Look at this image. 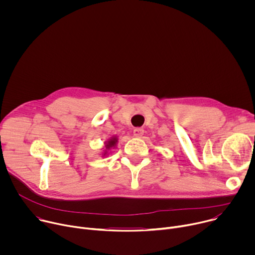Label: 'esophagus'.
Masks as SVG:
<instances>
[{
	"label": "esophagus",
	"instance_id": "1",
	"mask_svg": "<svg viewBox=\"0 0 255 255\" xmlns=\"http://www.w3.org/2000/svg\"><path fill=\"white\" fill-rule=\"evenodd\" d=\"M143 133H144V130L142 128H135L133 130V135L135 137H141L143 135Z\"/></svg>",
	"mask_w": 255,
	"mask_h": 255
}]
</instances>
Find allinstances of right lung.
<instances>
[{"instance_id":"right-lung-1","label":"right lung","mask_w":255,"mask_h":255,"mask_svg":"<svg viewBox=\"0 0 255 255\" xmlns=\"http://www.w3.org/2000/svg\"><path fill=\"white\" fill-rule=\"evenodd\" d=\"M117 142H118V138L115 137V136L111 137L107 142H105V143H106V144H105L106 149H105V152H104V156L107 154V152H108L107 150L111 149L112 147H115V146H116V143H117Z\"/></svg>"}]
</instances>
